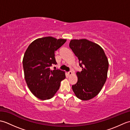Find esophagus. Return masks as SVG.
Masks as SVG:
<instances>
[{
    "instance_id": "obj_1",
    "label": "esophagus",
    "mask_w": 130,
    "mask_h": 130,
    "mask_svg": "<svg viewBox=\"0 0 130 130\" xmlns=\"http://www.w3.org/2000/svg\"><path fill=\"white\" fill-rule=\"evenodd\" d=\"M72 74H73V73H72V71H69V72L68 73V74L69 76H70V75H72Z\"/></svg>"
}]
</instances>
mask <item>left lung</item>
<instances>
[{"mask_svg":"<svg viewBox=\"0 0 130 130\" xmlns=\"http://www.w3.org/2000/svg\"><path fill=\"white\" fill-rule=\"evenodd\" d=\"M69 47L82 68L76 73L78 82L72 85L73 90L79 99L89 100L100 92L106 81L108 61L100 46L86 39L71 40Z\"/></svg>","mask_w":130,"mask_h":130,"instance_id":"left-lung-1","label":"left lung"}]
</instances>
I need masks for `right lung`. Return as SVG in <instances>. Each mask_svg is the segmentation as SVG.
<instances>
[{"mask_svg": "<svg viewBox=\"0 0 130 130\" xmlns=\"http://www.w3.org/2000/svg\"><path fill=\"white\" fill-rule=\"evenodd\" d=\"M52 37L38 38L30 44L24 53L23 67L27 84L35 96L41 100L53 97L65 74L59 69L51 70L56 65L55 52L66 42Z\"/></svg>", "mask_w": 130, "mask_h": 130, "instance_id": "obj_1", "label": "right lung"}]
</instances>
